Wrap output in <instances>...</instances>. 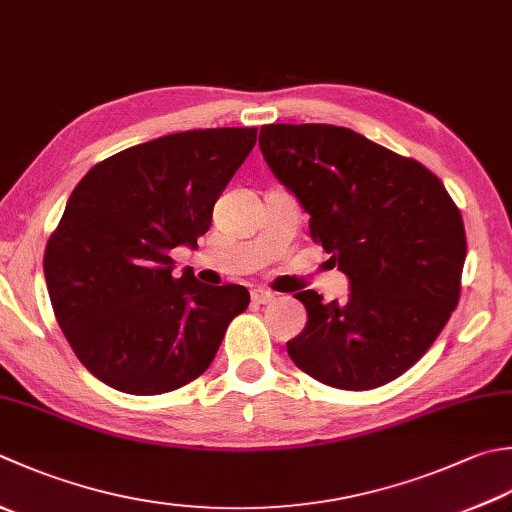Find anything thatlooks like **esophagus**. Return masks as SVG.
<instances>
[{
	"label": "esophagus",
	"mask_w": 512,
	"mask_h": 512,
	"mask_svg": "<svg viewBox=\"0 0 512 512\" xmlns=\"http://www.w3.org/2000/svg\"><path fill=\"white\" fill-rule=\"evenodd\" d=\"M250 297H253L255 304H270V302H275V293H270V290H266V288H255L253 293H250Z\"/></svg>",
	"instance_id": "obj_1"
}]
</instances>
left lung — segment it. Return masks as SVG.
<instances>
[{"label":"left lung","mask_w":512,"mask_h":512,"mask_svg":"<svg viewBox=\"0 0 512 512\" xmlns=\"http://www.w3.org/2000/svg\"><path fill=\"white\" fill-rule=\"evenodd\" d=\"M266 164L310 215V237L350 279L346 302L295 297L308 324L286 344L297 368L342 390L393 382L457 308L466 230L442 179L350 128L268 124Z\"/></svg>","instance_id":"left-lung-1"}]
</instances>
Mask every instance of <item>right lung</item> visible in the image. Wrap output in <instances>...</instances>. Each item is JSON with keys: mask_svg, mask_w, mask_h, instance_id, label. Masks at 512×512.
<instances>
[{"mask_svg": "<svg viewBox=\"0 0 512 512\" xmlns=\"http://www.w3.org/2000/svg\"><path fill=\"white\" fill-rule=\"evenodd\" d=\"M257 128L164 135L95 164L48 237L44 275L57 324L99 382L162 395L213 362L244 286L173 277L170 250L197 246Z\"/></svg>", "mask_w": 512, "mask_h": 512, "instance_id": "1", "label": "right lung"}]
</instances>
